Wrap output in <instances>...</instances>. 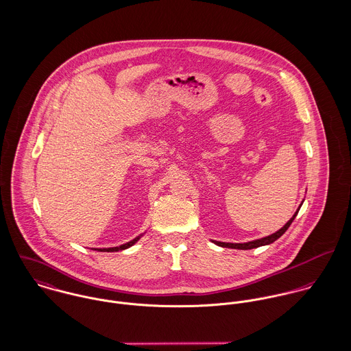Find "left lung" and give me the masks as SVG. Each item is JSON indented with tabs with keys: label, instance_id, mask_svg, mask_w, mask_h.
I'll return each instance as SVG.
<instances>
[{
	"label": "left lung",
	"instance_id": "left-lung-1",
	"mask_svg": "<svg viewBox=\"0 0 351 351\" xmlns=\"http://www.w3.org/2000/svg\"><path fill=\"white\" fill-rule=\"evenodd\" d=\"M304 202V200H302ZM302 202L300 204V206L298 208V210L295 212V215L285 223V226L282 228H280L278 231H276L274 234L271 235H267L265 238H261V239H255V241H250V242H246V243H227V242H217V241H212L215 245L220 246V247H228V249H237V250H250V249H256V247H261V246H266V245H270L273 243L274 241H277L281 235H284V232L289 228V226L292 224V221L295 220V217L298 216L299 213V209L302 205Z\"/></svg>",
	"mask_w": 351,
	"mask_h": 351
}]
</instances>
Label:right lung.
<instances>
[{
	"mask_svg": "<svg viewBox=\"0 0 351 351\" xmlns=\"http://www.w3.org/2000/svg\"><path fill=\"white\" fill-rule=\"evenodd\" d=\"M143 237V234H141L139 237H136L135 239H132V241H130V242H127V243H124V245H120V246H117V247H104V249H92V250L96 251H104V252H113V251H120V250H125V249H128V247H131V246H134L141 238Z\"/></svg>",
	"mask_w": 351,
	"mask_h": 351,
	"instance_id": "obj_1",
	"label": "right lung"
}]
</instances>
